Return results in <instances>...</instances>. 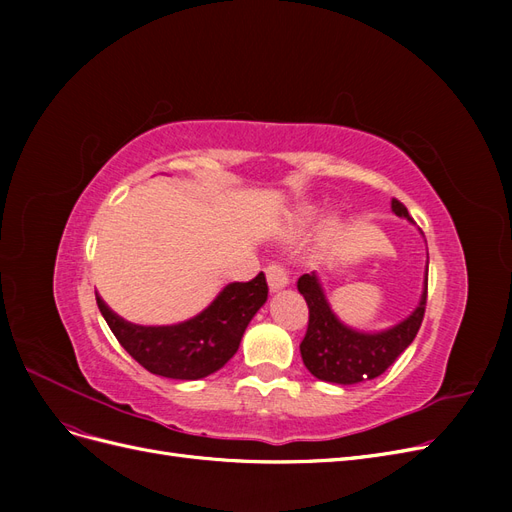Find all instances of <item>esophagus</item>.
I'll return each instance as SVG.
<instances>
[{
    "label": "esophagus",
    "instance_id": "34e87169",
    "mask_svg": "<svg viewBox=\"0 0 512 512\" xmlns=\"http://www.w3.org/2000/svg\"><path fill=\"white\" fill-rule=\"evenodd\" d=\"M267 282H269V288L271 292H277L282 290L286 284H288V273L282 265H277V262H273V265L267 267Z\"/></svg>",
    "mask_w": 512,
    "mask_h": 512
}]
</instances>
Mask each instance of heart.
Returning a JSON list of instances; mask_svg holds the SVG:
<instances>
[{
    "label": "heart",
    "mask_w": 512,
    "mask_h": 512,
    "mask_svg": "<svg viewBox=\"0 0 512 512\" xmlns=\"http://www.w3.org/2000/svg\"><path fill=\"white\" fill-rule=\"evenodd\" d=\"M320 218L318 207H301L294 211V215L290 218V235H303L305 230L312 228ZM335 226V224H331Z\"/></svg>",
    "instance_id": "b5f03b06"
}]
</instances>
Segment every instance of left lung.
<instances>
[{"instance_id":"8db88e82","label":"left lung","mask_w":512,"mask_h":512,"mask_svg":"<svg viewBox=\"0 0 512 512\" xmlns=\"http://www.w3.org/2000/svg\"><path fill=\"white\" fill-rule=\"evenodd\" d=\"M391 209L399 218L410 220L408 209L399 200H391ZM297 288L309 307L307 333L301 342L305 367L318 380L348 386L378 378L414 342L425 316L427 269L421 301L414 307V312L393 327L374 333L352 329L335 316L316 271L301 275Z\"/></svg>"}]
</instances>
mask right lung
I'll use <instances>...</instances> for the list:
<instances>
[{
    "label": "right lung",
    "mask_w": 512,
    "mask_h": 512,
    "mask_svg": "<svg viewBox=\"0 0 512 512\" xmlns=\"http://www.w3.org/2000/svg\"><path fill=\"white\" fill-rule=\"evenodd\" d=\"M265 273L226 284L203 312L177 324L145 327L117 316L96 292L117 342L147 371L173 380H200L222 369L239 350L247 324L267 301Z\"/></svg>",
    "instance_id": "1"
}]
</instances>
